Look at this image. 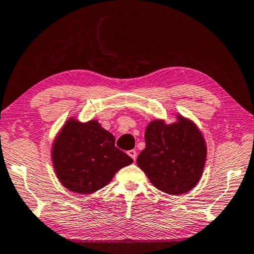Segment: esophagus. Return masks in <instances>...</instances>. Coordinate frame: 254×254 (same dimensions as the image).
I'll list each match as a JSON object with an SVG mask.
<instances>
[{
    "instance_id": "1",
    "label": "esophagus",
    "mask_w": 254,
    "mask_h": 254,
    "mask_svg": "<svg viewBox=\"0 0 254 254\" xmlns=\"http://www.w3.org/2000/svg\"><path fill=\"white\" fill-rule=\"evenodd\" d=\"M127 153H128V155H129V157L135 161L136 157H137V153H136V151H135V150H129V151L127 152Z\"/></svg>"
}]
</instances>
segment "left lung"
<instances>
[{
	"label": "left lung",
	"instance_id": "left-lung-1",
	"mask_svg": "<svg viewBox=\"0 0 254 254\" xmlns=\"http://www.w3.org/2000/svg\"><path fill=\"white\" fill-rule=\"evenodd\" d=\"M179 122L167 125L161 120L149 124L145 149L137 165L150 182L162 192L181 195L200 181L205 163L206 146L193 123L178 117Z\"/></svg>",
	"mask_w": 254,
	"mask_h": 254
}]
</instances>
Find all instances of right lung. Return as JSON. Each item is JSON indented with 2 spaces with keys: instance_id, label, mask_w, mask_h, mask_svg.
I'll use <instances>...</instances> for the list:
<instances>
[{
  "instance_id": "1",
  "label": "right lung",
  "mask_w": 254,
  "mask_h": 254,
  "mask_svg": "<svg viewBox=\"0 0 254 254\" xmlns=\"http://www.w3.org/2000/svg\"><path fill=\"white\" fill-rule=\"evenodd\" d=\"M115 136L95 120H69L57 137L52 159L57 176L71 192L91 194L111 181L132 159L115 145Z\"/></svg>"
}]
</instances>
